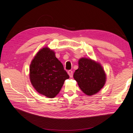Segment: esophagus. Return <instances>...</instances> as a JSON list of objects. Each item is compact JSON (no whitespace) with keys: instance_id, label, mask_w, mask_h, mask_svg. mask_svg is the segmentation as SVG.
Returning <instances> with one entry per match:
<instances>
[{"instance_id":"obj_1","label":"esophagus","mask_w":133,"mask_h":133,"mask_svg":"<svg viewBox=\"0 0 133 133\" xmlns=\"http://www.w3.org/2000/svg\"><path fill=\"white\" fill-rule=\"evenodd\" d=\"M68 74H69V76H70V78L73 77V71H72V70H69V71H68Z\"/></svg>"}]
</instances>
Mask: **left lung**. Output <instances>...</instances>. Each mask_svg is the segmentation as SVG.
<instances>
[{"label":"left lung","instance_id":"8db88e82","mask_svg":"<svg viewBox=\"0 0 133 133\" xmlns=\"http://www.w3.org/2000/svg\"><path fill=\"white\" fill-rule=\"evenodd\" d=\"M81 90L88 95L98 92L105 83L106 76L102 66L90 59L82 58L79 60V68L74 74Z\"/></svg>","mask_w":133,"mask_h":133}]
</instances>
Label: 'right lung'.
Instances as JSON below:
<instances>
[{
  "label": "right lung",
  "instance_id": "1",
  "mask_svg": "<svg viewBox=\"0 0 133 133\" xmlns=\"http://www.w3.org/2000/svg\"><path fill=\"white\" fill-rule=\"evenodd\" d=\"M69 78L55 53L44 48L35 56L30 65V79L40 94L53 98L62 89L65 80Z\"/></svg>",
  "mask_w": 133,
  "mask_h": 133
}]
</instances>
